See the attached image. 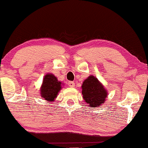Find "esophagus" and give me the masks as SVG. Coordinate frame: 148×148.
Returning <instances> with one entry per match:
<instances>
[{"label":"esophagus","instance_id":"obj_1","mask_svg":"<svg viewBox=\"0 0 148 148\" xmlns=\"http://www.w3.org/2000/svg\"><path fill=\"white\" fill-rule=\"evenodd\" d=\"M68 86L71 88H74V86H75V84H74V82H69V83H68Z\"/></svg>","mask_w":148,"mask_h":148}]
</instances>
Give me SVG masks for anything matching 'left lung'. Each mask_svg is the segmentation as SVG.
Returning a JSON list of instances; mask_svg holds the SVG:
<instances>
[{"label":"left lung","instance_id":"8db88e82","mask_svg":"<svg viewBox=\"0 0 148 148\" xmlns=\"http://www.w3.org/2000/svg\"><path fill=\"white\" fill-rule=\"evenodd\" d=\"M82 88L83 98L89 107L97 108L105 103L108 92L95 77L89 76L83 82Z\"/></svg>","mask_w":148,"mask_h":148}]
</instances>
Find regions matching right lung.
<instances>
[{
	"mask_svg": "<svg viewBox=\"0 0 148 148\" xmlns=\"http://www.w3.org/2000/svg\"><path fill=\"white\" fill-rule=\"evenodd\" d=\"M63 85L64 84L58 81L56 76L51 73H48L43 78V83L40 86V96L43 100L48 101V103L54 102Z\"/></svg>",
	"mask_w": 148,
	"mask_h": 148,
	"instance_id": "right-lung-1",
	"label": "right lung"
}]
</instances>
